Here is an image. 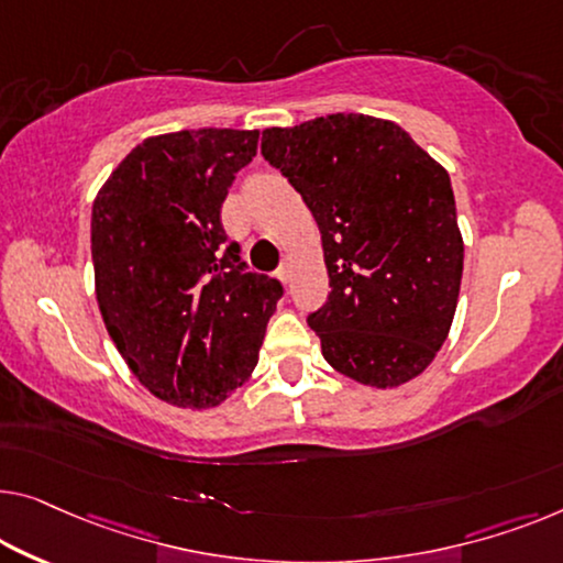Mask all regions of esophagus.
<instances>
[{"instance_id": "1", "label": "esophagus", "mask_w": 563, "mask_h": 563, "mask_svg": "<svg viewBox=\"0 0 563 563\" xmlns=\"http://www.w3.org/2000/svg\"><path fill=\"white\" fill-rule=\"evenodd\" d=\"M278 278H280V283H285V285L290 283V267H288V265H280V267H278Z\"/></svg>"}]
</instances>
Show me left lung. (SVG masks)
<instances>
[{
  "mask_svg": "<svg viewBox=\"0 0 563 563\" xmlns=\"http://www.w3.org/2000/svg\"><path fill=\"white\" fill-rule=\"evenodd\" d=\"M263 156L321 230L331 292L308 325L325 362L376 389L415 379L448 339L463 280L444 166L401 125L364 113L265 129Z\"/></svg>",
  "mask_w": 563,
  "mask_h": 563,
  "instance_id": "left-lung-1",
  "label": "left lung"
}]
</instances>
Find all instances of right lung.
<instances>
[{
    "instance_id": "add662e5",
    "label": "right lung",
    "mask_w": 563,
    "mask_h": 563,
    "mask_svg": "<svg viewBox=\"0 0 563 563\" xmlns=\"http://www.w3.org/2000/svg\"><path fill=\"white\" fill-rule=\"evenodd\" d=\"M257 139L234 129L151 136L93 201L100 316L133 376L174 407H217L250 379L283 296L275 278L245 273L220 220Z\"/></svg>"
}]
</instances>
